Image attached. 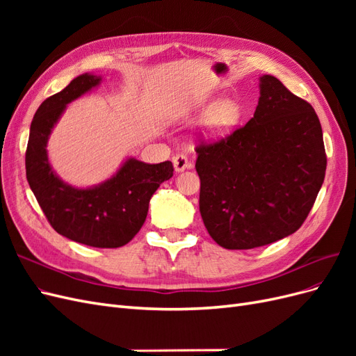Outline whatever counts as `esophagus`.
I'll return each instance as SVG.
<instances>
[{"mask_svg":"<svg viewBox=\"0 0 356 356\" xmlns=\"http://www.w3.org/2000/svg\"><path fill=\"white\" fill-rule=\"evenodd\" d=\"M172 161H174V168H175L177 172H182V170H186L187 168H191L188 157L184 156V154H177Z\"/></svg>","mask_w":356,"mask_h":356,"instance_id":"esophagus-1","label":"esophagus"}]
</instances>
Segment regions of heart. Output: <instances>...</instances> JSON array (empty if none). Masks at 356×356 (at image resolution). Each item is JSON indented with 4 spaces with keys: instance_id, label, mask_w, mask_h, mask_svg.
Masks as SVG:
<instances>
[{
    "instance_id": "1",
    "label": "heart",
    "mask_w": 356,
    "mask_h": 356,
    "mask_svg": "<svg viewBox=\"0 0 356 356\" xmlns=\"http://www.w3.org/2000/svg\"><path fill=\"white\" fill-rule=\"evenodd\" d=\"M241 118V108L234 101L213 104L203 118V129L209 136L220 138L232 132Z\"/></svg>"
}]
</instances>
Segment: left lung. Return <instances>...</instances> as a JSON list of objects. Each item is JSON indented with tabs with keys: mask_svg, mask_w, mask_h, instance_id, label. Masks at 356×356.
<instances>
[{
	"mask_svg": "<svg viewBox=\"0 0 356 356\" xmlns=\"http://www.w3.org/2000/svg\"><path fill=\"white\" fill-rule=\"evenodd\" d=\"M199 208L225 250H252L297 232L325 178L327 156L312 105L273 75L260 77L254 117L196 147Z\"/></svg>",
	"mask_w": 356,
	"mask_h": 356,
	"instance_id": "obj_1",
	"label": "left lung"
}]
</instances>
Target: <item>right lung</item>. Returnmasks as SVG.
<instances>
[{"mask_svg":"<svg viewBox=\"0 0 356 356\" xmlns=\"http://www.w3.org/2000/svg\"><path fill=\"white\" fill-rule=\"evenodd\" d=\"M101 83L81 74L42 102L32 118L25 154L26 179L47 221L59 234L93 248H118L134 239L147 218L149 199L174 175L170 161L148 165L127 159L117 174L92 188H75L53 172L47 139L67 104Z\"/></svg>","mask_w":356,"mask_h":356,"instance_id":"1","label":"right lung"}]
</instances>
